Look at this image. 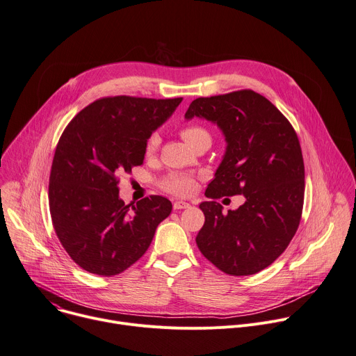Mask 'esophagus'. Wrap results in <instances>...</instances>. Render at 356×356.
<instances>
[{"instance_id":"esophagus-1","label":"esophagus","mask_w":356,"mask_h":356,"mask_svg":"<svg viewBox=\"0 0 356 356\" xmlns=\"http://www.w3.org/2000/svg\"><path fill=\"white\" fill-rule=\"evenodd\" d=\"M188 207H190V204L186 202H175L173 203L175 210H183V209H188Z\"/></svg>"}]
</instances>
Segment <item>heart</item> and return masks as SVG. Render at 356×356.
I'll use <instances>...</instances> for the list:
<instances>
[{
    "instance_id": "1",
    "label": "heart",
    "mask_w": 356,
    "mask_h": 356,
    "mask_svg": "<svg viewBox=\"0 0 356 356\" xmlns=\"http://www.w3.org/2000/svg\"><path fill=\"white\" fill-rule=\"evenodd\" d=\"M180 135L187 145H193L197 139L204 138V136L210 138L206 129H203L200 126L184 127V129H181ZM157 145H159V138L156 135H153L146 143V153L147 154L153 153L156 150ZM161 187L177 196H188L190 193H193V190H195V180H193L187 175H170L163 181H161Z\"/></svg>"
}]
</instances>
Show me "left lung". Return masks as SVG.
<instances>
[{"mask_svg": "<svg viewBox=\"0 0 356 356\" xmlns=\"http://www.w3.org/2000/svg\"><path fill=\"white\" fill-rule=\"evenodd\" d=\"M187 120L202 118L224 135L225 152L200 204L206 221L196 237L202 254L230 275L267 268L293 240L304 204V160L294 127L260 93L244 89L193 101ZM243 194L237 211L213 202Z\"/></svg>", "mask_w": 356, "mask_h": 356, "instance_id": "left-lung-1", "label": "left lung"}]
</instances>
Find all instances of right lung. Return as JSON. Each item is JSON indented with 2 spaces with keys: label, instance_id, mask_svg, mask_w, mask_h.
<instances>
[{
  "label": "right lung",
  "instance_id": "right-lung-1",
  "mask_svg": "<svg viewBox=\"0 0 356 356\" xmlns=\"http://www.w3.org/2000/svg\"><path fill=\"white\" fill-rule=\"evenodd\" d=\"M183 98L113 96L82 109L63 131L49 177L55 233L72 260L104 277L123 273L149 248L172 203L150 196L135 206L119 197V176L145 160L147 139Z\"/></svg>",
  "mask_w": 356,
  "mask_h": 356
}]
</instances>
